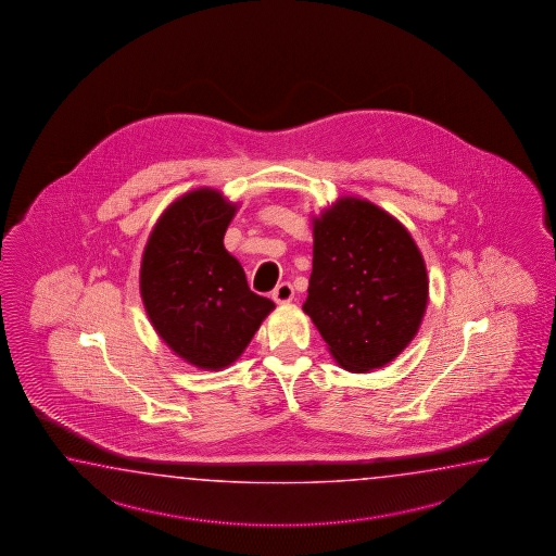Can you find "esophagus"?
Returning <instances> with one entry per match:
<instances>
[{"instance_id":"obj_1","label":"esophagus","mask_w":556,"mask_h":556,"mask_svg":"<svg viewBox=\"0 0 556 556\" xmlns=\"http://www.w3.org/2000/svg\"><path fill=\"white\" fill-rule=\"evenodd\" d=\"M273 300L276 304H288L294 300V288L292 283L282 282L280 286H276V290L273 292Z\"/></svg>"}]
</instances>
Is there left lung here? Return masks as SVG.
<instances>
[{
  "label": "left lung",
  "instance_id": "1",
  "mask_svg": "<svg viewBox=\"0 0 556 556\" xmlns=\"http://www.w3.org/2000/svg\"><path fill=\"white\" fill-rule=\"evenodd\" d=\"M314 261L304 312L338 366L367 374L412 343L429 278L409 230L378 204L340 197L312 218Z\"/></svg>",
  "mask_w": 556,
  "mask_h": 556
}]
</instances>
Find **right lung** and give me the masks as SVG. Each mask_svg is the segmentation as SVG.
Segmentation results:
<instances>
[{
  "label": "right lung",
  "mask_w": 556,
  "mask_h": 556,
  "mask_svg": "<svg viewBox=\"0 0 556 556\" xmlns=\"http://www.w3.org/2000/svg\"><path fill=\"white\" fill-rule=\"evenodd\" d=\"M240 202L211 187L185 192L159 216L142 250L139 290L159 338L190 366H232L273 312L225 249Z\"/></svg>",
  "instance_id": "add662e5"
}]
</instances>
